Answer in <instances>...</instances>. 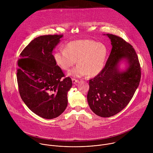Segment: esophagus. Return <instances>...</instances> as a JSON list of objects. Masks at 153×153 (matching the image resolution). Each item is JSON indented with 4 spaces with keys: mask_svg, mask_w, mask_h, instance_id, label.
Returning a JSON list of instances; mask_svg holds the SVG:
<instances>
[{
    "mask_svg": "<svg viewBox=\"0 0 153 153\" xmlns=\"http://www.w3.org/2000/svg\"><path fill=\"white\" fill-rule=\"evenodd\" d=\"M79 82V80H77V79H72V82H73V83L75 84L76 83H77V82Z\"/></svg>",
    "mask_w": 153,
    "mask_h": 153,
    "instance_id": "esophagus-1",
    "label": "esophagus"
}]
</instances>
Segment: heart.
Segmentation results:
<instances>
[{
    "instance_id": "heart-1",
    "label": "heart",
    "mask_w": 153,
    "mask_h": 153,
    "mask_svg": "<svg viewBox=\"0 0 153 153\" xmlns=\"http://www.w3.org/2000/svg\"><path fill=\"white\" fill-rule=\"evenodd\" d=\"M107 54V48L103 43L83 39L70 42L64 50L54 53V59L64 71L68 70L77 60V66L68 73L70 76L95 77L103 69Z\"/></svg>"
}]
</instances>
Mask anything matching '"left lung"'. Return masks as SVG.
Segmentation results:
<instances>
[{
    "label": "left lung",
    "mask_w": 153,
    "mask_h": 153,
    "mask_svg": "<svg viewBox=\"0 0 153 153\" xmlns=\"http://www.w3.org/2000/svg\"><path fill=\"white\" fill-rule=\"evenodd\" d=\"M112 49L101 73L90 80L87 100L91 110L102 117L113 116L126 107L133 98L141 77L140 65L132 45L122 38L106 34ZM122 61L127 64L120 71Z\"/></svg>",
    "instance_id": "1"
}]
</instances>
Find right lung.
<instances>
[{
	"label": "right lung",
	"instance_id": "add662e5",
	"mask_svg": "<svg viewBox=\"0 0 153 153\" xmlns=\"http://www.w3.org/2000/svg\"><path fill=\"white\" fill-rule=\"evenodd\" d=\"M63 35L41 36L33 39L20 54L17 79L20 97L31 111L51 119L68 105L72 80L56 65L53 50Z\"/></svg>",
	"mask_w": 153,
	"mask_h": 153
}]
</instances>
